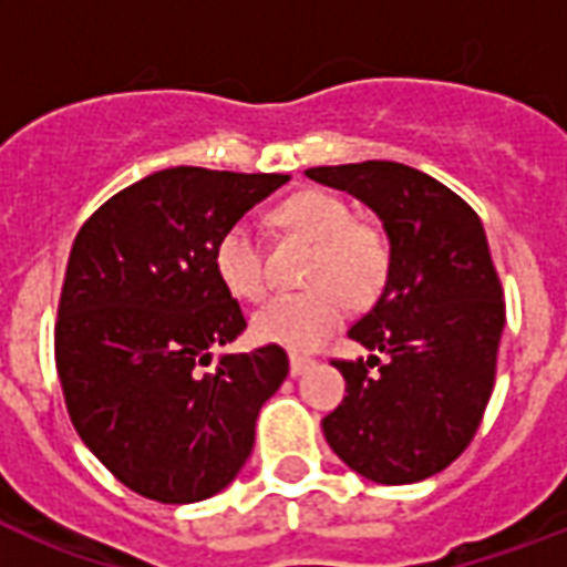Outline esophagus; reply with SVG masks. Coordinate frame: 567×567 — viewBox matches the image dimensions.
Returning a JSON list of instances; mask_svg holds the SVG:
<instances>
[{
    "label": "esophagus",
    "mask_w": 567,
    "mask_h": 567,
    "mask_svg": "<svg viewBox=\"0 0 567 567\" xmlns=\"http://www.w3.org/2000/svg\"><path fill=\"white\" fill-rule=\"evenodd\" d=\"M309 368H315V359H309V355H291V377H302Z\"/></svg>",
    "instance_id": "obj_1"
}]
</instances>
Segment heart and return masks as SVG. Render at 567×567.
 <instances>
[{"label":"heart","instance_id":"1","mask_svg":"<svg viewBox=\"0 0 567 567\" xmlns=\"http://www.w3.org/2000/svg\"><path fill=\"white\" fill-rule=\"evenodd\" d=\"M276 226L311 240L306 291L279 293L252 318V336L306 353L341 327L347 300L371 306L391 276V240L379 226L353 220V208L329 190H300L276 205ZM214 270L223 288L240 300H261L267 291L265 252L247 223H231L214 240Z\"/></svg>","mask_w":567,"mask_h":567}]
</instances>
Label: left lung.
<instances>
[{"instance_id": "1", "label": "left lung", "mask_w": 567, "mask_h": 567, "mask_svg": "<svg viewBox=\"0 0 567 567\" xmlns=\"http://www.w3.org/2000/svg\"><path fill=\"white\" fill-rule=\"evenodd\" d=\"M306 176L371 205L391 240L388 285L347 332L371 355L332 359L347 396L323 417V435L373 483H421L465 453L494 391L506 302L483 220L405 164H338Z\"/></svg>"}]
</instances>
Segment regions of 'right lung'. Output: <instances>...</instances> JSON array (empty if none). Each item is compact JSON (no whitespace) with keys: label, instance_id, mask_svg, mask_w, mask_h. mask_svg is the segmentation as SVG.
Masks as SVG:
<instances>
[{"label":"right lung","instance_id":"right-lung-1","mask_svg":"<svg viewBox=\"0 0 567 567\" xmlns=\"http://www.w3.org/2000/svg\"><path fill=\"white\" fill-rule=\"evenodd\" d=\"M282 173L171 167L84 220L55 320V364L79 439L141 497L196 503L238 476L258 409L288 377L267 344L212 362L247 329L214 240Z\"/></svg>","mask_w":567,"mask_h":567}]
</instances>
